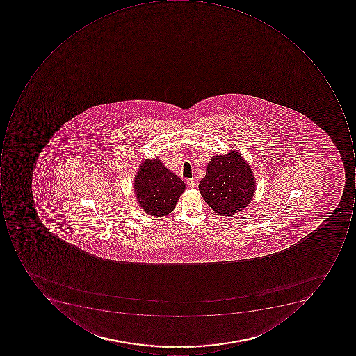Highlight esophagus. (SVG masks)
<instances>
[{
	"label": "esophagus",
	"instance_id": "34e87169",
	"mask_svg": "<svg viewBox=\"0 0 356 356\" xmlns=\"http://www.w3.org/2000/svg\"><path fill=\"white\" fill-rule=\"evenodd\" d=\"M186 184L189 188H195L197 187V183H195V179H188L186 181Z\"/></svg>",
	"mask_w": 356,
	"mask_h": 356
}]
</instances>
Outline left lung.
Here are the masks:
<instances>
[{
    "label": "left lung",
    "mask_w": 356,
    "mask_h": 356,
    "mask_svg": "<svg viewBox=\"0 0 356 356\" xmlns=\"http://www.w3.org/2000/svg\"><path fill=\"white\" fill-rule=\"evenodd\" d=\"M199 191L215 213L231 216L250 203L256 181L248 163L238 152L231 151L211 157Z\"/></svg>",
    "instance_id": "8db88e82"
}]
</instances>
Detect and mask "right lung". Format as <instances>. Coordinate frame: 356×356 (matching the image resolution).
<instances>
[{
  "mask_svg": "<svg viewBox=\"0 0 356 356\" xmlns=\"http://www.w3.org/2000/svg\"><path fill=\"white\" fill-rule=\"evenodd\" d=\"M134 181L138 202L151 216L163 217L171 213L185 191V183L169 171L159 157L142 161Z\"/></svg>",
  "mask_w": 356,
  "mask_h": 356,
  "instance_id": "1",
  "label": "right lung"
}]
</instances>
